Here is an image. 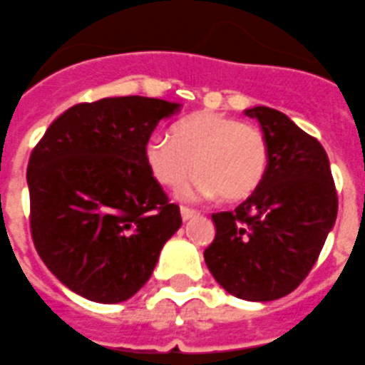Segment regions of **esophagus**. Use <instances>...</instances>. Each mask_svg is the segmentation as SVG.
<instances>
[{
	"label": "esophagus",
	"instance_id": "1",
	"mask_svg": "<svg viewBox=\"0 0 365 365\" xmlns=\"http://www.w3.org/2000/svg\"><path fill=\"white\" fill-rule=\"evenodd\" d=\"M180 214H182L183 222H187V220L195 218V216H199V212H197L195 208H189V207H182V208H180Z\"/></svg>",
	"mask_w": 365,
	"mask_h": 365
}]
</instances>
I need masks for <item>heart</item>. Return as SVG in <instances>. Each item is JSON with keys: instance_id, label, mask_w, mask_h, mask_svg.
Returning <instances> with one entry per match:
<instances>
[{"instance_id": "1", "label": "heart", "mask_w": 365, "mask_h": 365, "mask_svg": "<svg viewBox=\"0 0 365 365\" xmlns=\"http://www.w3.org/2000/svg\"><path fill=\"white\" fill-rule=\"evenodd\" d=\"M145 163L164 187H180L195 178L185 197H222L239 202L262 185L269 164L268 141L255 126L232 116L197 113L176 122L168 135H153L145 143Z\"/></svg>"}]
</instances>
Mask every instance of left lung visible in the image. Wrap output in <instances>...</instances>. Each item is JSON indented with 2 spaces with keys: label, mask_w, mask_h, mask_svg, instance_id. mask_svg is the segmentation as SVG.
Segmentation results:
<instances>
[{
  "label": "left lung",
  "mask_w": 365,
  "mask_h": 365,
  "mask_svg": "<svg viewBox=\"0 0 365 365\" xmlns=\"http://www.w3.org/2000/svg\"><path fill=\"white\" fill-rule=\"evenodd\" d=\"M268 141L262 185L232 212L212 214L216 237L205 250L214 279L243 300L282 299L299 287L318 260L337 220V191L318 139L289 116L252 107Z\"/></svg>",
  "instance_id": "left-lung-1"
}]
</instances>
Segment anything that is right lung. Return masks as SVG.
<instances>
[{
	"mask_svg": "<svg viewBox=\"0 0 365 365\" xmlns=\"http://www.w3.org/2000/svg\"><path fill=\"white\" fill-rule=\"evenodd\" d=\"M180 103L105 97L65 110L30 155V232L63 285L115 304L143 287L182 226L145 163V143Z\"/></svg>",
	"mask_w": 365,
	"mask_h": 365,
	"instance_id": "add662e5",
	"label": "right lung"
}]
</instances>
